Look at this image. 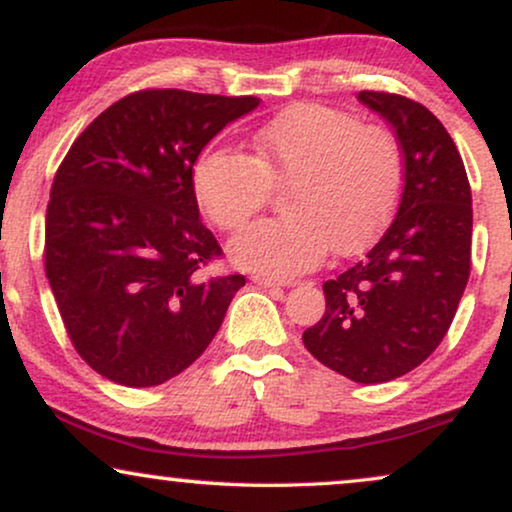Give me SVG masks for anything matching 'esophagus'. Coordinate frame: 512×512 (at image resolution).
<instances>
[{"label": "esophagus", "mask_w": 512, "mask_h": 512, "mask_svg": "<svg viewBox=\"0 0 512 512\" xmlns=\"http://www.w3.org/2000/svg\"><path fill=\"white\" fill-rule=\"evenodd\" d=\"M254 284L263 286V289H282V286H291L293 282H291V279H272V277L256 275L254 277Z\"/></svg>", "instance_id": "esophagus-1"}]
</instances>
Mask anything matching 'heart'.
<instances>
[{
    "label": "heart",
    "mask_w": 512,
    "mask_h": 512,
    "mask_svg": "<svg viewBox=\"0 0 512 512\" xmlns=\"http://www.w3.org/2000/svg\"><path fill=\"white\" fill-rule=\"evenodd\" d=\"M193 193L209 221L237 230L286 186L279 219L256 223L230 242L244 270L286 279L335 249L356 254L387 226L403 188L398 139L324 104H293L251 137V153L202 151Z\"/></svg>",
    "instance_id": "obj_1"
}]
</instances>
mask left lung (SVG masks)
I'll return each mask as SVG.
<instances>
[{"mask_svg":"<svg viewBox=\"0 0 512 512\" xmlns=\"http://www.w3.org/2000/svg\"><path fill=\"white\" fill-rule=\"evenodd\" d=\"M359 102L401 144V202L375 247L324 284L326 312L303 342L335 373L382 384L417 368L445 338L471 272L473 207L464 160L429 109L373 90H361Z\"/></svg>","mask_w":512,"mask_h":512,"instance_id":"1","label":"left lung"}]
</instances>
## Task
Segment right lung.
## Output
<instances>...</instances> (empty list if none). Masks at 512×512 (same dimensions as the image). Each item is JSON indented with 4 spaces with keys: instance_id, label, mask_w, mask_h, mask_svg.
Returning <instances> with one entry per match:
<instances>
[{
    "instance_id": "obj_1",
    "label": "right lung",
    "mask_w": 512,
    "mask_h": 512,
    "mask_svg": "<svg viewBox=\"0 0 512 512\" xmlns=\"http://www.w3.org/2000/svg\"><path fill=\"white\" fill-rule=\"evenodd\" d=\"M258 97L142 90L102 111L62 160L46 212V277L76 352L123 387H156L205 352L244 286L202 277L221 256L193 165Z\"/></svg>"
}]
</instances>
